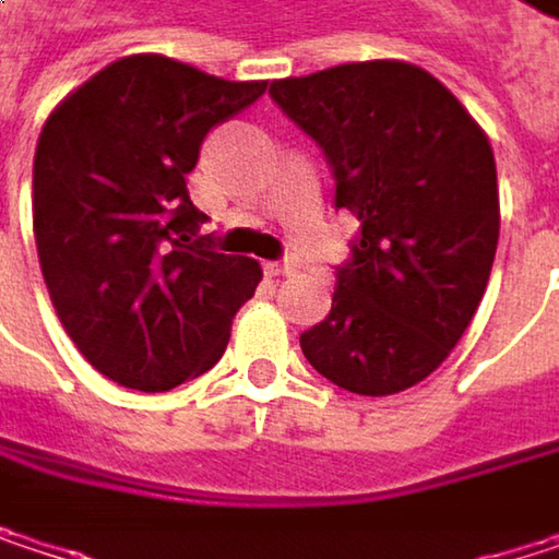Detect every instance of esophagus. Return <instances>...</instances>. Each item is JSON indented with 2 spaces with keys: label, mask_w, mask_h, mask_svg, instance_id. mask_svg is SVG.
<instances>
[{
  "label": "esophagus",
  "mask_w": 559,
  "mask_h": 559,
  "mask_svg": "<svg viewBox=\"0 0 559 559\" xmlns=\"http://www.w3.org/2000/svg\"><path fill=\"white\" fill-rule=\"evenodd\" d=\"M265 272H269L272 278H278V275H290L294 265H290V262H265Z\"/></svg>",
  "instance_id": "obj_1"
}]
</instances>
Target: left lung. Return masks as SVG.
<instances>
[{"mask_svg": "<svg viewBox=\"0 0 559 559\" xmlns=\"http://www.w3.org/2000/svg\"><path fill=\"white\" fill-rule=\"evenodd\" d=\"M326 155L336 206L359 216L330 317L300 333L307 362L353 394L424 382L479 310L499 246L489 135L424 67L362 60L272 83Z\"/></svg>", "mask_w": 559, "mask_h": 559, "instance_id": "8db88e82", "label": "left lung"}]
</instances>
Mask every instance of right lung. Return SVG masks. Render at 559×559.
I'll return each mask as SVG.
<instances>
[{"label": "right lung", "instance_id": "obj_1", "mask_svg": "<svg viewBox=\"0 0 559 559\" xmlns=\"http://www.w3.org/2000/svg\"><path fill=\"white\" fill-rule=\"evenodd\" d=\"M269 80H223L165 55L93 73L48 116L32 180L41 275L83 359L122 389L170 391L219 362L262 265L197 236L187 174L213 126Z\"/></svg>", "mask_w": 559, "mask_h": 559}]
</instances>
